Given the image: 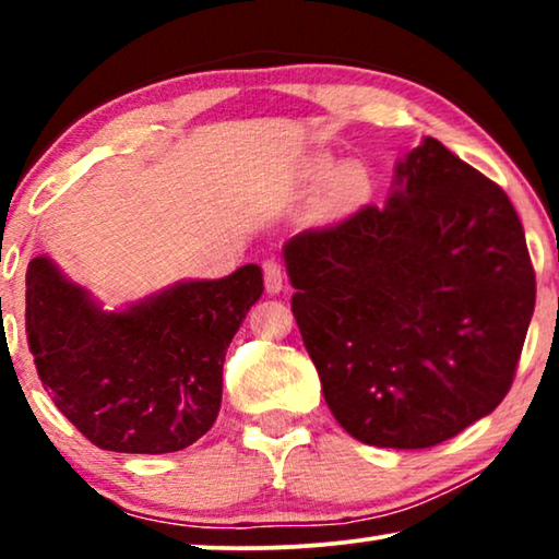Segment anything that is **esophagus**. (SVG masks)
Returning a JSON list of instances; mask_svg holds the SVG:
<instances>
[{"mask_svg":"<svg viewBox=\"0 0 559 559\" xmlns=\"http://www.w3.org/2000/svg\"><path fill=\"white\" fill-rule=\"evenodd\" d=\"M264 270V289L270 295H277L282 293V287H285V272H282V266L274 262V259H266L262 264Z\"/></svg>","mask_w":559,"mask_h":559,"instance_id":"obj_1","label":"esophagus"}]
</instances>
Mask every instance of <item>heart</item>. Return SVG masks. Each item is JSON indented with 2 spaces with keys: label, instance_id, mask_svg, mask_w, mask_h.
<instances>
[{
  "label": "heart",
  "instance_id": "1",
  "mask_svg": "<svg viewBox=\"0 0 559 559\" xmlns=\"http://www.w3.org/2000/svg\"><path fill=\"white\" fill-rule=\"evenodd\" d=\"M331 174L334 175V178L328 182V193H325V205L331 211H335V213L350 211V209H356V205L361 203L366 195H369L371 178H369V170H366L361 163H346L335 170V159L323 155V157H318L310 167L312 180H318V182L328 180Z\"/></svg>",
  "mask_w": 559,
  "mask_h": 559
}]
</instances>
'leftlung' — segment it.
<instances>
[{"label":"left lung","mask_w":559,"mask_h":559,"mask_svg":"<svg viewBox=\"0 0 559 559\" xmlns=\"http://www.w3.org/2000/svg\"><path fill=\"white\" fill-rule=\"evenodd\" d=\"M302 343L328 407L366 445L419 450L491 415L534 312L507 193L425 136L386 203L287 239Z\"/></svg>","instance_id":"1"}]
</instances>
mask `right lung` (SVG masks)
Masks as SVG:
<instances>
[{"instance_id":"1","label":"right lung","mask_w":559,"mask_h":559,"mask_svg":"<svg viewBox=\"0 0 559 559\" xmlns=\"http://www.w3.org/2000/svg\"><path fill=\"white\" fill-rule=\"evenodd\" d=\"M264 293L262 266L182 280L106 310L48 254L27 266V343L56 407L114 453H175L216 423L231 338Z\"/></svg>"}]
</instances>
